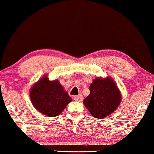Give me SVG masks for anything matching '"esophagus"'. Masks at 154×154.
<instances>
[{"instance_id": "obj_1", "label": "esophagus", "mask_w": 154, "mask_h": 154, "mask_svg": "<svg viewBox=\"0 0 154 154\" xmlns=\"http://www.w3.org/2000/svg\"><path fill=\"white\" fill-rule=\"evenodd\" d=\"M73 98H74V100H76V101L80 102V101H81V100H83V96H81V95H79V96H74Z\"/></svg>"}]
</instances>
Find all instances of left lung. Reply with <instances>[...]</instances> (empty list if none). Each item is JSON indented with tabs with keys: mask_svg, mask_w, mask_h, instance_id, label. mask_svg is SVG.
Listing matches in <instances>:
<instances>
[{
	"mask_svg": "<svg viewBox=\"0 0 154 154\" xmlns=\"http://www.w3.org/2000/svg\"><path fill=\"white\" fill-rule=\"evenodd\" d=\"M89 89L90 94L83 100V104L96 119L111 114L121 103V92L111 78H96Z\"/></svg>",
	"mask_w": 154,
	"mask_h": 154,
	"instance_id": "obj_1",
	"label": "left lung"
}]
</instances>
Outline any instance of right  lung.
Returning <instances> with one entry per match:
<instances>
[{"label": "right lung", "mask_w": 154, "mask_h": 154, "mask_svg": "<svg viewBox=\"0 0 154 154\" xmlns=\"http://www.w3.org/2000/svg\"><path fill=\"white\" fill-rule=\"evenodd\" d=\"M30 98L34 107L49 117L59 115L71 101V98L59 81H49L46 75L31 87Z\"/></svg>", "instance_id": "right-lung-1"}]
</instances>
